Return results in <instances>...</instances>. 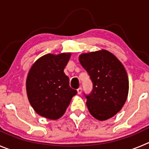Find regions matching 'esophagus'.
<instances>
[{"mask_svg": "<svg viewBox=\"0 0 149 149\" xmlns=\"http://www.w3.org/2000/svg\"><path fill=\"white\" fill-rule=\"evenodd\" d=\"M77 93L79 95H80L81 93V87H79V88L77 89Z\"/></svg>", "mask_w": 149, "mask_h": 149, "instance_id": "obj_1", "label": "esophagus"}]
</instances>
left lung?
Wrapping results in <instances>:
<instances>
[{
  "label": "left lung",
  "instance_id": "8db88e82",
  "mask_svg": "<svg viewBox=\"0 0 149 149\" xmlns=\"http://www.w3.org/2000/svg\"><path fill=\"white\" fill-rule=\"evenodd\" d=\"M79 62L93 82L91 93L85 95L90 113L99 120L116 115L124 105L129 93V79L124 67L106 50L82 54Z\"/></svg>",
  "mask_w": 149,
  "mask_h": 149
}]
</instances>
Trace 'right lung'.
I'll return each instance as SVG.
<instances>
[{
	"label": "right lung",
	"mask_w": 149,
	"mask_h": 149,
	"mask_svg": "<svg viewBox=\"0 0 149 149\" xmlns=\"http://www.w3.org/2000/svg\"><path fill=\"white\" fill-rule=\"evenodd\" d=\"M70 53L48 54L39 58L31 66L26 79L29 101L38 115L56 120L65 114L77 91L69 85L64 69Z\"/></svg>",
	"instance_id": "obj_1"
}]
</instances>
